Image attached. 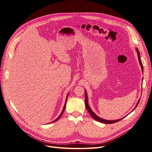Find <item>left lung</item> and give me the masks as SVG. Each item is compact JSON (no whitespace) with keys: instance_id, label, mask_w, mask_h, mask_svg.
Returning <instances> with one entry per match:
<instances>
[{"instance_id":"8db88e82","label":"left lung","mask_w":152,"mask_h":152,"mask_svg":"<svg viewBox=\"0 0 152 152\" xmlns=\"http://www.w3.org/2000/svg\"><path fill=\"white\" fill-rule=\"evenodd\" d=\"M137 52V55H138V58H139V63L140 64V66L142 67V71H143V65H142V61H141V59H140V53H139V50L137 49H136ZM140 102V99L138 100V102L137 103L136 105V107H135V108L137 107V106L138 105L139 103ZM85 105H86V108L87 110V111H88V112L89 113V114L91 115V116L95 119V120H96L99 122H101V123H105V124H112V123H116V122H118L119 121H121V119H117V120H114V121H109V120H105V119H102L100 118H99V116H97L96 115H95L94 113H93V111L91 110L89 105H88V102H87V93H86V91H85ZM134 108V109H135Z\"/></svg>"}]
</instances>
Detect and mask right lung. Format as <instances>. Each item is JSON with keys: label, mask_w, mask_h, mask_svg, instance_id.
Here are the masks:
<instances>
[{"label": "right lung", "mask_w": 152, "mask_h": 152, "mask_svg": "<svg viewBox=\"0 0 152 152\" xmlns=\"http://www.w3.org/2000/svg\"><path fill=\"white\" fill-rule=\"evenodd\" d=\"M68 95H67V97H66V102H65V105H64V107H63V111H62V112L61 113V114H60V115L57 118V119H55V121H52V123H53V122H55V121H57L58 120V119H60V118L61 116V115H62V114L63 113V111H64V110H65V107H66V100H67V97H68Z\"/></svg>", "instance_id": "add662e5"}]
</instances>
